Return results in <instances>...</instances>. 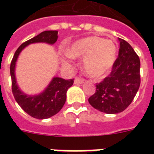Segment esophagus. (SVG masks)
Instances as JSON below:
<instances>
[{
  "label": "esophagus",
  "mask_w": 154,
  "mask_h": 154,
  "mask_svg": "<svg viewBox=\"0 0 154 154\" xmlns=\"http://www.w3.org/2000/svg\"><path fill=\"white\" fill-rule=\"evenodd\" d=\"M84 83V79L79 78V77H76L74 79V84L75 85H80Z\"/></svg>",
  "instance_id": "obj_1"
}]
</instances>
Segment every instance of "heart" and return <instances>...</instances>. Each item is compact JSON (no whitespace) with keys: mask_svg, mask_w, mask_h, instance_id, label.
<instances>
[{"mask_svg":"<svg viewBox=\"0 0 154 154\" xmlns=\"http://www.w3.org/2000/svg\"><path fill=\"white\" fill-rule=\"evenodd\" d=\"M67 55L72 58H84L82 69L85 73L99 78L107 74L114 65L117 47L112 41L92 36L75 42L68 49Z\"/></svg>","mask_w":154,"mask_h":154,"instance_id":"obj_1","label":"heart"}]
</instances>
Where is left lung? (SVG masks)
Listing matches in <instances>:
<instances>
[{
	"label": "left lung",
	"mask_w": 154,
	"mask_h": 154,
	"mask_svg": "<svg viewBox=\"0 0 154 154\" xmlns=\"http://www.w3.org/2000/svg\"><path fill=\"white\" fill-rule=\"evenodd\" d=\"M118 57L112 72L96 85V92L89 98V104L96 109L108 114L124 111L134 100L138 91L140 59L132 46L119 38Z\"/></svg>",
	"instance_id": "8db88e82"
}]
</instances>
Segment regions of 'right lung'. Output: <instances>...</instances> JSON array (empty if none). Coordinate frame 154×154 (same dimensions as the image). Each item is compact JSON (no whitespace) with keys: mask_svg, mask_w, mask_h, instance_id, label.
I'll list each match as a JSON object with an SVG mask.
<instances>
[{"mask_svg":"<svg viewBox=\"0 0 154 154\" xmlns=\"http://www.w3.org/2000/svg\"><path fill=\"white\" fill-rule=\"evenodd\" d=\"M57 31L49 30L41 32L32 39L20 45L11 61L10 75L12 79V91L16 101L25 112L37 119H46L57 114L65 105L66 93L73 84V79L65 80L54 77L42 93L37 95H27L22 92L17 83L15 75L16 63L20 52L25 47L33 43H47L53 45L57 41Z\"/></svg>","mask_w":154,"mask_h":154,"instance_id":"obj_1","label":"right lung"}]
</instances>
